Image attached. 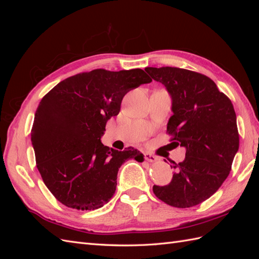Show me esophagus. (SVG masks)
Returning <instances> with one entry per match:
<instances>
[{"instance_id": "1", "label": "esophagus", "mask_w": 259, "mask_h": 259, "mask_svg": "<svg viewBox=\"0 0 259 259\" xmlns=\"http://www.w3.org/2000/svg\"><path fill=\"white\" fill-rule=\"evenodd\" d=\"M145 160H147V161H149V162H155L156 160H159V158H158V156H156V155H154V154L146 152V153H145Z\"/></svg>"}]
</instances>
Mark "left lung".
I'll return each mask as SVG.
<instances>
[{"label": "left lung", "instance_id": "left-lung-1", "mask_svg": "<svg viewBox=\"0 0 259 259\" xmlns=\"http://www.w3.org/2000/svg\"><path fill=\"white\" fill-rule=\"evenodd\" d=\"M162 83L171 99L167 133L175 147L186 149V158L173 163L170 183L153 186L166 204L186 208L211 197L228 177L239 150L237 115L230 99L204 74L162 67L145 69Z\"/></svg>", "mask_w": 259, "mask_h": 259}]
</instances>
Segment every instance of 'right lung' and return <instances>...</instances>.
<instances>
[{
  "mask_svg": "<svg viewBox=\"0 0 259 259\" xmlns=\"http://www.w3.org/2000/svg\"><path fill=\"white\" fill-rule=\"evenodd\" d=\"M151 81L142 69H96L61 81L42 98L31 143L45 186L62 204L82 210L104 206L115 192L122 164L144 161L137 149L115 150L100 138L125 94Z\"/></svg>",
  "mask_w": 259,
  "mask_h": 259,
  "instance_id": "1",
  "label": "right lung"
}]
</instances>
